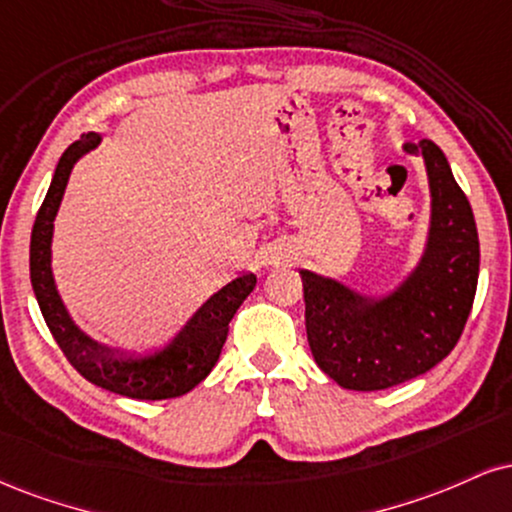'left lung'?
<instances>
[{"mask_svg":"<svg viewBox=\"0 0 512 512\" xmlns=\"http://www.w3.org/2000/svg\"><path fill=\"white\" fill-rule=\"evenodd\" d=\"M403 150L422 155L429 181V229L415 267L381 293L300 269L312 355L350 391L389 389L439 365L463 334L477 291V224L451 164L432 140Z\"/></svg>","mask_w":512,"mask_h":512,"instance_id":"left-lung-1","label":"left lung"}]
</instances>
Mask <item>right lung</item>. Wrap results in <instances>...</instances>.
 I'll list each match as a JSON object with an SVG mask.
<instances>
[{"mask_svg": "<svg viewBox=\"0 0 512 512\" xmlns=\"http://www.w3.org/2000/svg\"><path fill=\"white\" fill-rule=\"evenodd\" d=\"M102 143V135L90 131L76 140L59 159L52 183L35 217L30 236V283L38 298L42 317L52 331L54 341L64 350L73 367L95 386L138 400L176 398L195 389L217 365L221 348L229 336V322L255 288L257 276L252 272L238 274L217 293L202 303L188 322L162 346L123 348L102 343L76 324L52 272V238L54 219L64 200L73 166Z\"/></svg>", "mask_w": 512, "mask_h": 512, "instance_id": "obj_1", "label": "right lung"}]
</instances>
